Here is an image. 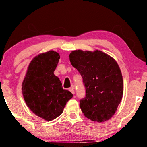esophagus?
I'll list each match as a JSON object with an SVG mask.
<instances>
[{"instance_id": "esophagus-1", "label": "esophagus", "mask_w": 147, "mask_h": 147, "mask_svg": "<svg viewBox=\"0 0 147 147\" xmlns=\"http://www.w3.org/2000/svg\"><path fill=\"white\" fill-rule=\"evenodd\" d=\"M69 90H70L73 95L75 94V88H74V86H72L71 88H69Z\"/></svg>"}]
</instances>
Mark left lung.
<instances>
[{
    "label": "left lung",
    "mask_w": 147,
    "mask_h": 147,
    "mask_svg": "<svg viewBox=\"0 0 147 147\" xmlns=\"http://www.w3.org/2000/svg\"><path fill=\"white\" fill-rule=\"evenodd\" d=\"M69 57L86 88V97L79 102L84 115L93 122L109 120L117 111L124 90L122 72L116 61L99 50H74Z\"/></svg>",
    "instance_id": "obj_1"
}]
</instances>
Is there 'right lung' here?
<instances>
[{
    "label": "right lung",
    "mask_w": 147,
    "mask_h": 147,
    "mask_svg": "<svg viewBox=\"0 0 147 147\" xmlns=\"http://www.w3.org/2000/svg\"><path fill=\"white\" fill-rule=\"evenodd\" d=\"M59 59L58 52L53 50L37 55L30 62L22 84L27 106L47 121L59 117L73 96L63 89L59 79L54 75Z\"/></svg>",
    "instance_id": "add662e5"
}]
</instances>
